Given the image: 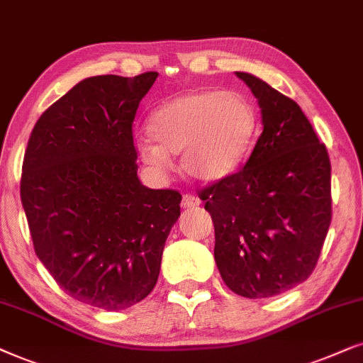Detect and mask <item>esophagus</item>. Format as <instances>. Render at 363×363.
<instances>
[{
    "label": "esophagus",
    "instance_id": "obj_1",
    "mask_svg": "<svg viewBox=\"0 0 363 363\" xmlns=\"http://www.w3.org/2000/svg\"><path fill=\"white\" fill-rule=\"evenodd\" d=\"M199 204H201L199 197H196L194 194H191V192H186V194L182 196L181 206L184 207V209H194V207H197Z\"/></svg>",
    "mask_w": 363,
    "mask_h": 363
}]
</instances>
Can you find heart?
Returning <instances> with one entry per match:
<instances>
[{"label":"heart","instance_id":"1","mask_svg":"<svg viewBox=\"0 0 363 363\" xmlns=\"http://www.w3.org/2000/svg\"><path fill=\"white\" fill-rule=\"evenodd\" d=\"M138 147L156 167L182 152V167L202 182L230 176L247 156L255 133L252 106L240 94L189 91L166 101L149 116Z\"/></svg>","mask_w":363,"mask_h":363}]
</instances>
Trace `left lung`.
Wrapping results in <instances>:
<instances>
[{"instance_id": "8db88e82", "label": "left lung", "mask_w": 363, "mask_h": 363, "mask_svg": "<svg viewBox=\"0 0 363 363\" xmlns=\"http://www.w3.org/2000/svg\"><path fill=\"white\" fill-rule=\"evenodd\" d=\"M235 74L259 101L262 134L244 167L199 197L214 222V259L225 286L265 298L315 269L332 220L330 159L296 101L252 74Z\"/></svg>"}]
</instances>
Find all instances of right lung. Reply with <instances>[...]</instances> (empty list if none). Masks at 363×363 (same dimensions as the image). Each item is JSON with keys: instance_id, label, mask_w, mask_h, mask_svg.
Listing matches in <instances>:
<instances>
[{"instance_id": "right-lung-1", "label": "right lung", "mask_w": 363, "mask_h": 363, "mask_svg": "<svg viewBox=\"0 0 363 363\" xmlns=\"http://www.w3.org/2000/svg\"><path fill=\"white\" fill-rule=\"evenodd\" d=\"M93 76L51 104L33 128L21 202L38 259L76 301L124 311L156 286L182 196L138 177L133 123L156 81Z\"/></svg>"}]
</instances>
